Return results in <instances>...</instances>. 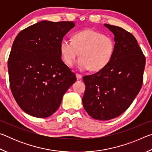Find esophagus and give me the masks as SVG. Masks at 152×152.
I'll return each mask as SVG.
<instances>
[{
    "instance_id": "1",
    "label": "esophagus",
    "mask_w": 152,
    "mask_h": 152,
    "mask_svg": "<svg viewBox=\"0 0 152 152\" xmlns=\"http://www.w3.org/2000/svg\"><path fill=\"white\" fill-rule=\"evenodd\" d=\"M76 76L77 79H81L82 77V76L81 75V74H76Z\"/></svg>"
}]
</instances>
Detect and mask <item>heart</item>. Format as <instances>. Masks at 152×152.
<instances>
[{"label": "heart", "mask_w": 152, "mask_h": 152, "mask_svg": "<svg viewBox=\"0 0 152 152\" xmlns=\"http://www.w3.org/2000/svg\"><path fill=\"white\" fill-rule=\"evenodd\" d=\"M60 53L64 62L72 66L79 54L77 68L86 71L91 68L97 72L108 66L113 58L115 42L110 36L91 29L75 32L72 41L64 39L60 43Z\"/></svg>", "instance_id": "b5f03b06"}]
</instances>
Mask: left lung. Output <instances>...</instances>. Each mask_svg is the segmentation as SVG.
Wrapping results in <instances>:
<instances>
[{
    "mask_svg": "<svg viewBox=\"0 0 152 152\" xmlns=\"http://www.w3.org/2000/svg\"><path fill=\"white\" fill-rule=\"evenodd\" d=\"M104 25L115 36L114 56L104 69L83 77L86 89L82 98L86 113L101 121L119 117L129 107L142 86L145 65V56L132 33Z\"/></svg>",
    "mask_w": 152,
    "mask_h": 152,
    "instance_id": "left-lung-1",
    "label": "left lung"
}]
</instances>
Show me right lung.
Returning a JSON list of instances; mask_svg holds the SVG:
<instances>
[{"label":"right lung","instance_id":"right-lung-1","mask_svg":"<svg viewBox=\"0 0 152 152\" xmlns=\"http://www.w3.org/2000/svg\"><path fill=\"white\" fill-rule=\"evenodd\" d=\"M74 26L72 21L42 20L21 31L12 43L10 87L18 105L31 116H51L76 80L60 50L63 37Z\"/></svg>","mask_w":152,"mask_h":152}]
</instances>
